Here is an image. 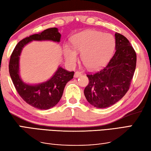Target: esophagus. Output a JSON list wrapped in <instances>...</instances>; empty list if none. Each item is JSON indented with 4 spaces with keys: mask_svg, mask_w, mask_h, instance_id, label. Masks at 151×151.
I'll return each mask as SVG.
<instances>
[{
    "mask_svg": "<svg viewBox=\"0 0 151 151\" xmlns=\"http://www.w3.org/2000/svg\"><path fill=\"white\" fill-rule=\"evenodd\" d=\"M81 75V73L80 72V71H76L75 74H74V77H75V78H78V77H80Z\"/></svg>",
    "mask_w": 151,
    "mask_h": 151,
    "instance_id": "34e87169",
    "label": "esophagus"
}]
</instances>
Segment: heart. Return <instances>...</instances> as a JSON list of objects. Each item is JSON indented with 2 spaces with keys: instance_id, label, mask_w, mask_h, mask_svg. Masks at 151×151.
Masks as SVG:
<instances>
[{
  "instance_id": "obj_1",
  "label": "heart",
  "mask_w": 151,
  "mask_h": 151,
  "mask_svg": "<svg viewBox=\"0 0 151 151\" xmlns=\"http://www.w3.org/2000/svg\"><path fill=\"white\" fill-rule=\"evenodd\" d=\"M73 49L66 45L64 55L70 63L78 59V53L82 52L83 63L89 69H98L110 59L115 47V39L112 35L88 30L76 35L72 39Z\"/></svg>"
}]
</instances>
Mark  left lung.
I'll return each instance as SVG.
<instances>
[{"mask_svg": "<svg viewBox=\"0 0 151 151\" xmlns=\"http://www.w3.org/2000/svg\"><path fill=\"white\" fill-rule=\"evenodd\" d=\"M116 51L108 65L94 73L87 74L89 83L84 90L88 102L105 108L114 104L129 90L137 64V54L124 35L115 33Z\"/></svg>", "mask_w": 151, "mask_h": 151, "instance_id": "left-lung-1", "label": "left lung"}]
</instances>
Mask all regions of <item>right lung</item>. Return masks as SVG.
<instances>
[{"instance_id":"right-lung-1","label":"right lung","mask_w":151,"mask_h":151,"mask_svg":"<svg viewBox=\"0 0 151 151\" xmlns=\"http://www.w3.org/2000/svg\"><path fill=\"white\" fill-rule=\"evenodd\" d=\"M61 34L58 28L47 29L20 41L14 47L9 61V73L17 92L24 101L35 108L47 110L55 106L63 95L66 83L73 79L74 71H68L59 67L50 80L36 85L24 83L19 76V56L24 46L32 41L59 42Z\"/></svg>"}]
</instances>
